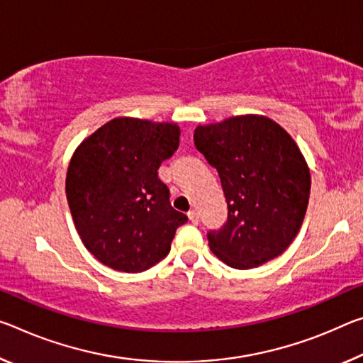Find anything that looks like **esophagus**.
Listing matches in <instances>:
<instances>
[{
	"mask_svg": "<svg viewBox=\"0 0 363 363\" xmlns=\"http://www.w3.org/2000/svg\"><path fill=\"white\" fill-rule=\"evenodd\" d=\"M187 216H189V220H191L194 224H197L199 223V213L195 211V210H191L187 213Z\"/></svg>",
	"mask_w": 363,
	"mask_h": 363,
	"instance_id": "obj_1",
	"label": "esophagus"
}]
</instances>
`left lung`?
<instances>
[{
	"mask_svg": "<svg viewBox=\"0 0 363 363\" xmlns=\"http://www.w3.org/2000/svg\"><path fill=\"white\" fill-rule=\"evenodd\" d=\"M197 150L220 174L228 220L206 234L213 254L238 269L283 254L306 216L310 171L291 135L263 116L199 125Z\"/></svg>",
	"mask_w": 363,
	"mask_h": 363,
	"instance_id": "obj_1",
	"label": "left lung"
}]
</instances>
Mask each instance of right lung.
<instances>
[{
    "label": "right lung",
    "instance_id": "right-lung-1",
    "mask_svg": "<svg viewBox=\"0 0 363 363\" xmlns=\"http://www.w3.org/2000/svg\"><path fill=\"white\" fill-rule=\"evenodd\" d=\"M176 124L109 121L80 143L69 163L66 197L90 254L118 272L137 273L168 255L187 223L169 202L158 168L179 147Z\"/></svg>",
    "mask_w": 363,
    "mask_h": 363
}]
</instances>
